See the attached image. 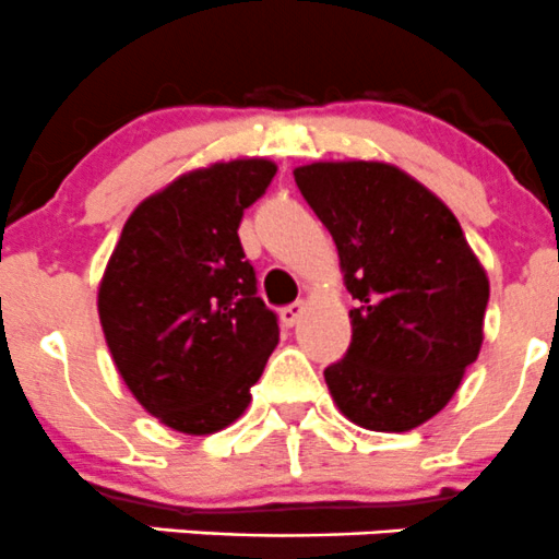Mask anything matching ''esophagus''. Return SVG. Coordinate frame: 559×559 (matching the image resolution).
<instances>
[{
	"mask_svg": "<svg viewBox=\"0 0 559 559\" xmlns=\"http://www.w3.org/2000/svg\"><path fill=\"white\" fill-rule=\"evenodd\" d=\"M302 311H306V302L297 300V302H292V306H286L284 311H281V319H284L286 326H295L297 321H300Z\"/></svg>",
	"mask_w": 559,
	"mask_h": 559,
	"instance_id": "34e87169",
	"label": "esophagus"
}]
</instances>
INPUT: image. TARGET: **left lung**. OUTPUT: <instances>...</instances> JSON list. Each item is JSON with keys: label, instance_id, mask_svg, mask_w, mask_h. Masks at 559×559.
Masks as SVG:
<instances>
[{"label": "left lung", "instance_id": "1", "mask_svg": "<svg viewBox=\"0 0 559 559\" xmlns=\"http://www.w3.org/2000/svg\"><path fill=\"white\" fill-rule=\"evenodd\" d=\"M300 194L335 240L352 346L324 370L343 416L405 432L452 400L481 348L489 281L454 213L381 162L297 167Z\"/></svg>", "mask_w": 559, "mask_h": 559}]
</instances>
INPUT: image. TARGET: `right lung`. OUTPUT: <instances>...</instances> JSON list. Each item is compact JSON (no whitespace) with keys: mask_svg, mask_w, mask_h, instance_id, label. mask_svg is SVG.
<instances>
[{"mask_svg":"<svg viewBox=\"0 0 559 559\" xmlns=\"http://www.w3.org/2000/svg\"><path fill=\"white\" fill-rule=\"evenodd\" d=\"M275 175L238 159L180 175L123 224L99 286V321L118 373L167 427L207 436L233 425L278 343L240 246L248 205Z\"/></svg>","mask_w":559,"mask_h":559,"instance_id":"right-lung-1","label":"right lung"}]
</instances>
